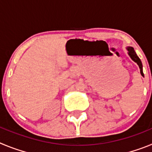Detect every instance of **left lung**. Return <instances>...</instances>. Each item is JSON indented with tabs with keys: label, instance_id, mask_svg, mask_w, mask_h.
Returning <instances> with one entry per match:
<instances>
[{
	"label": "left lung",
	"instance_id": "obj_1",
	"mask_svg": "<svg viewBox=\"0 0 152 152\" xmlns=\"http://www.w3.org/2000/svg\"><path fill=\"white\" fill-rule=\"evenodd\" d=\"M126 49H127V51H128V54L129 56H130V58H131L135 62L137 63V64L139 65V68H140V73L141 75H142V76H143L144 77V74H143V70H142V61H141L140 58H139V57H138V56H137V54L135 53V50H134V49L132 48V47L131 46H128L127 48H126Z\"/></svg>",
	"mask_w": 152,
	"mask_h": 152
}]
</instances>
